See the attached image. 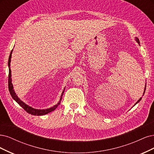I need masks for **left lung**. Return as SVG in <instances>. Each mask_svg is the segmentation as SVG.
I'll return each instance as SVG.
<instances>
[{
    "instance_id": "obj_1",
    "label": "left lung",
    "mask_w": 154,
    "mask_h": 154,
    "mask_svg": "<svg viewBox=\"0 0 154 154\" xmlns=\"http://www.w3.org/2000/svg\"><path fill=\"white\" fill-rule=\"evenodd\" d=\"M135 39H136V41L137 42V43L139 44V45H140V40H139V39L137 38V37H136L135 38ZM146 84H145V90H144V92H143V95H144V94H145V90H146ZM141 98H142V97H141L140 99H139V100L136 102V103L134 104V106L135 105H136V104L138 103V102H140V101H141Z\"/></svg>"
}]
</instances>
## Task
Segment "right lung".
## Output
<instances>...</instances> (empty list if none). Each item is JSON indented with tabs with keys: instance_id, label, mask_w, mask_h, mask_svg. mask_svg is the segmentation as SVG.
Listing matches in <instances>:
<instances>
[{
	"instance_id": "1",
	"label": "right lung",
	"mask_w": 154,
	"mask_h": 154,
	"mask_svg": "<svg viewBox=\"0 0 154 154\" xmlns=\"http://www.w3.org/2000/svg\"><path fill=\"white\" fill-rule=\"evenodd\" d=\"M12 52L13 50L11 51L10 55H9V60H8V67H9V79H8V88H9V91L10 92L11 95L12 97V98L15 100L20 106L23 109L26 111L27 112H28L29 114H31L32 115H34V116H42L44 115H47V114L53 111H54L56 109L57 107V106L60 104L61 103V100L62 99V96L63 95V93L64 91V90L62 92V94L61 95V98L60 100L58 102V103L57 104H56L55 106H54L52 107L48 108V109H34L31 106H28L27 104H26V103H24L23 101H22L20 99L18 96L17 95L16 93L14 92V90L13 89V86L12 84V79H11V68H10V63H11V54H12Z\"/></svg>"
}]
</instances>
